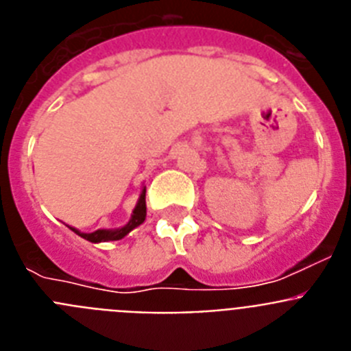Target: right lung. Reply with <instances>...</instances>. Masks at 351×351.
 Wrapping results in <instances>:
<instances>
[{"label": "right lung", "instance_id": "right-lung-1", "mask_svg": "<svg viewBox=\"0 0 351 351\" xmlns=\"http://www.w3.org/2000/svg\"><path fill=\"white\" fill-rule=\"evenodd\" d=\"M144 219H145V186L142 188L141 197H138L137 200V206H135V209H133L132 213V218H130V221L126 223L125 226H121V228H98V230L89 232V234L77 230V228H73V226H68V228H70L71 232H75V234L80 235L82 239H86V241H89V243L98 244V243H108V241H119V239H123L125 235H128L133 228H137L138 225H142Z\"/></svg>", "mask_w": 351, "mask_h": 351}]
</instances>
